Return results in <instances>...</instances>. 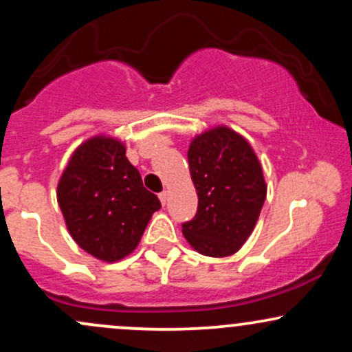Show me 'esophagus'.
I'll use <instances>...</instances> for the list:
<instances>
[{
  "label": "esophagus",
  "mask_w": 352,
  "mask_h": 352,
  "mask_svg": "<svg viewBox=\"0 0 352 352\" xmlns=\"http://www.w3.org/2000/svg\"><path fill=\"white\" fill-rule=\"evenodd\" d=\"M159 199H160V201H162V205H165V204H167L168 193H167V192H162V193H159Z\"/></svg>",
  "instance_id": "34e87169"
}]
</instances>
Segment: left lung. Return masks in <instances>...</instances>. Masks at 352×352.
<instances>
[{"instance_id":"obj_1","label":"left lung","mask_w":352,"mask_h":352,"mask_svg":"<svg viewBox=\"0 0 352 352\" xmlns=\"http://www.w3.org/2000/svg\"><path fill=\"white\" fill-rule=\"evenodd\" d=\"M187 157L199 208L182 233L205 256H230L252 235L265 204L260 160L248 140L227 125L197 135Z\"/></svg>"}]
</instances>
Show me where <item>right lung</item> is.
I'll return each mask as SVG.
<instances>
[{"instance_id":"add662e5","label":"right lung","mask_w":352,"mask_h":352,"mask_svg":"<svg viewBox=\"0 0 352 352\" xmlns=\"http://www.w3.org/2000/svg\"><path fill=\"white\" fill-rule=\"evenodd\" d=\"M58 204L72 240L98 260L114 263L139 245L160 200L114 137L96 135L72 152L58 184Z\"/></svg>"}]
</instances>
